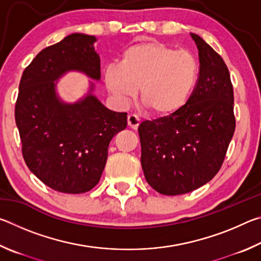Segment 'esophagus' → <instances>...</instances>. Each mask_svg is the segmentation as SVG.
<instances>
[{
  "label": "esophagus",
  "instance_id": "obj_1",
  "mask_svg": "<svg viewBox=\"0 0 261 261\" xmlns=\"http://www.w3.org/2000/svg\"><path fill=\"white\" fill-rule=\"evenodd\" d=\"M139 124H140V120L136 116V115H129V116H127V125H129L131 129L137 130L138 129Z\"/></svg>",
  "mask_w": 261,
  "mask_h": 261
}]
</instances>
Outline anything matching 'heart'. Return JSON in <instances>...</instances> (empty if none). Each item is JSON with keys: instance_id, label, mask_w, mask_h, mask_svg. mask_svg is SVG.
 I'll return each mask as SVG.
<instances>
[{"instance_id": "b5f03b06", "label": "heart", "mask_w": 261, "mask_h": 261, "mask_svg": "<svg viewBox=\"0 0 261 261\" xmlns=\"http://www.w3.org/2000/svg\"><path fill=\"white\" fill-rule=\"evenodd\" d=\"M198 76L199 65L192 54L145 41L126 48L118 65L106 68L103 81L117 100L126 102L139 90L140 102L149 114L168 117L188 103Z\"/></svg>"}]
</instances>
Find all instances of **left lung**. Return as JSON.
<instances>
[{
	"label": "left lung",
	"instance_id": "1",
	"mask_svg": "<svg viewBox=\"0 0 261 261\" xmlns=\"http://www.w3.org/2000/svg\"><path fill=\"white\" fill-rule=\"evenodd\" d=\"M199 77L188 103L171 116L138 127L145 178L161 194L177 196L202 187L222 166L235 131L233 90L226 63L199 35Z\"/></svg>",
	"mask_w": 261,
	"mask_h": 261
}]
</instances>
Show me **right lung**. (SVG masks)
<instances>
[{
    "mask_svg": "<svg viewBox=\"0 0 261 261\" xmlns=\"http://www.w3.org/2000/svg\"><path fill=\"white\" fill-rule=\"evenodd\" d=\"M94 35L72 33L42 49L24 70L15 120L29 169L47 187L84 193L99 183L113 137L126 127V113L109 110L93 94L94 84L77 102L57 94V81L69 71L100 81Z\"/></svg>",
    "mask_w": 261,
    "mask_h": 261,
    "instance_id": "right-lung-1",
    "label": "right lung"
}]
</instances>
